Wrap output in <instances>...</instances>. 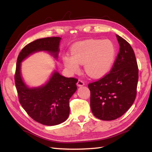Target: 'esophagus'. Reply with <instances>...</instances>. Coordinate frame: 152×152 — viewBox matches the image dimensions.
Returning <instances> with one entry per match:
<instances>
[{
  "instance_id": "obj_1",
  "label": "esophagus",
  "mask_w": 152,
  "mask_h": 152,
  "mask_svg": "<svg viewBox=\"0 0 152 152\" xmlns=\"http://www.w3.org/2000/svg\"><path fill=\"white\" fill-rule=\"evenodd\" d=\"M84 85H85V83H84V82L82 81V80H79L78 82H77V86H78V87H82V86H83Z\"/></svg>"
}]
</instances>
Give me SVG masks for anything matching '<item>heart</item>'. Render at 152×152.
Returning <instances> with one entry per match:
<instances>
[{"instance_id": "obj_1", "label": "heart", "mask_w": 152, "mask_h": 152, "mask_svg": "<svg viewBox=\"0 0 152 152\" xmlns=\"http://www.w3.org/2000/svg\"><path fill=\"white\" fill-rule=\"evenodd\" d=\"M72 56L63 57L64 66L70 73H78L80 64H84L87 74L94 78L105 76L114 63L116 48L110 40L89 39L74 45L71 49Z\"/></svg>"}]
</instances>
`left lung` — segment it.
I'll list each match as a JSON object with an SVG mask.
<instances>
[{
  "mask_svg": "<svg viewBox=\"0 0 152 152\" xmlns=\"http://www.w3.org/2000/svg\"><path fill=\"white\" fill-rule=\"evenodd\" d=\"M116 37L120 48L110 72L88 85L93 114L104 121L114 120L124 115L137 95L138 69L134 51L122 37L118 34Z\"/></svg>",
  "mask_w": 152,
  "mask_h": 152,
  "instance_id": "8db88e82",
  "label": "left lung"
}]
</instances>
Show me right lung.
Returning <instances> with one entry per match:
<instances>
[{
  "label": "right lung",
  "mask_w": 152,
  "mask_h": 152,
  "mask_svg": "<svg viewBox=\"0 0 152 152\" xmlns=\"http://www.w3.org/2000/svg\"><path fill=\"white\" fill-rule=\"evenodd\" d=\"M61 40L60 37H48L32 42L23 48L16 64L15 83L20 104L34 120L48 126L62 124L69 118V100L77 90L78 80L66 78L54 70L46 83L30 88L22 78L21 63L40 51L48 52L57 60Z\"/></svg>",
  "instance_id": "obj_1"
}]
</instances>
